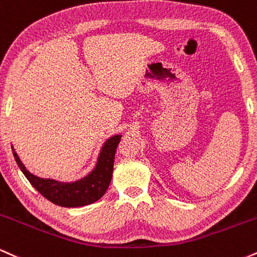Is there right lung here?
<instances>
[{
	"label": "right lung",
	"mask_w": 257,
	"mask_h": 257,
	"mask_svg": "<svg viewBox=\"0 0 257 257\" xmlns=\"http://www.w3.org/2000/svg\"><path fill=\"white\" fill-rule=\"evenodd\" d=\"M122 135H113L102 144L94 169L84 178L72 182H63L54 179H43L29 172L12 146L13 156L20 170L30 184L44 198L65 208H77L96 202L107 191L113 172L114 155Z\"/></svg>",
	"instance_id": "1"
}]
</instances>
